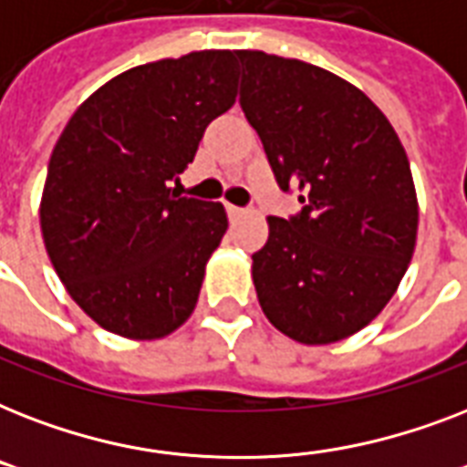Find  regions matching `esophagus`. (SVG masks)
Instances as JSON below:
<instances>
[{
    "label": "esophagus",
    "instance_id": "34e87169",
    "mask_svg": "<svg viewBox=\"0 0 467 467\" xmlns=\"http://www.w3.org/2000/svg\"><path fill=\"white\" fill-rule=\"evenodd\" d=\"M244 213H247V208H240V205H233V203H227V215H230V218H242V215H244Z\"/></svg>",
    "mask_w": 467,
    "mask_h": 467
}]
</instances>
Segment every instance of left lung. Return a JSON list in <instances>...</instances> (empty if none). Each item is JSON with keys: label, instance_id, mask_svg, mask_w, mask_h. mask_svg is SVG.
I'll use <instances>...</instances> for the list:
<instances>
[{"label": "left lung", "instance_id": "1", "mask_svg": "<svg viewBox=\"0 0 467 467\" xmlns=\"http://www.w3.org/2000/svg\"><path fill=\"white\" fill-rule=\"evenodd\" d=\"M240 104L278 186L303 211L269 215L252 254L264 315L285 337L319 347L373 322L395 296L417 244L412 169L385 113L347 79L291 57L234 50Z\"/></svg>", "mask_w": 467, "mask_h": 467}]
</instances>
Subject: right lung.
I'll return each mask as SVG.
<instances>
[{
    "mask_svg": "<svg viewBox=\"0 0 467 467\" xmlns=\"http://www.w3.org/2000/svg\"><path fill=\"white\" fill-rule=\"evenodd\" d=\"M234 91L233 50H198L113 77L62 130L40 230L53 269L99 327L152 341L191 317L227 215L171 183Z\"/></svg>",
    "mask_w": 467,
    "mask_h": 467,
    "instance_id": "obj_1",
    "label": "right lung"
}]
</instances>
